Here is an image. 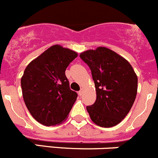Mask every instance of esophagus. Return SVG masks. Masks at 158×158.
<instances>
[{"label": "esophagus", "instance_id": "esophagus-1", "mask_svg": "<svg viewBox=\"0 0 158 158\" xmlns=\"http://www.w3.org/2000/svg\"><path fill=\"white\" fill-rule=\"evenodd\" d=\"M83 91H84V90H83V89H81V90L79 91V92H78V95H80V96H81L82 94H83Z\"/></svg>", "mask_w": 158, "mask_h": 158}]
</instances>
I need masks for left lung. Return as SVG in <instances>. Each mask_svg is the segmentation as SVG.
I'll return each mask as SVG.
<instances>
[{"instance_id":"obj_1","label":"left lung","mask_w":158,"mask_h":158,"mask_svg":"<svg viewBox=\"0 0 158 158\" xmlns=\"http://www.w3.org/2000/svg\"><path fill=\"white\" fill-rule=\"evenodd\" d=\"M80 58L89 66L96 100L86 107L95 124L110 128L119 124L131 110L137 94L138 78L126 59L104 47L89 50Z\"/></svg>"}]
</instances>
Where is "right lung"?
I'll return each instance as SVG.
<instances>
[{
  "label": "right lung",
  "mask_w": 158,
  "mask_h": 158,
  "mask_svg": "<svg viewBox=\"0 0 158 158\" xmlns=\"http://www.w3.org/2000/svg\"><path fill=\"white\" fill-rule=\"evenodd\" d=\"M77 53L53 45L31 62L21 79L23 96L33 118L54 126L66 118L77 97L69 89L65 71Z\"/></svg>",
  "instance_id": "obj_1"
}]
</instances>
